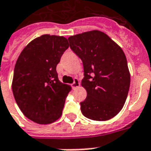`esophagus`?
I'll return each instance as SVG.
<instances>
[{"label":"esophagus","mask_w":151,"mask_h":151,"mask_svg":"<svg viewBox=\"0 0 151 151\" xmlns=\"http://www.w3.org/2000/svg\"><path fill=\"white\" fill-rule=\"evenodd\" d=\"M79 86H80V82H79L78 79H77V78L74 79L73 82L71 84V86H72L73 89H76V88H78Z\"/></svg>","instance_id":"obj_1"}]
</instances>
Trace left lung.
Instances as JSON below:
<instances>
[{
    "instance_id": "1",
    "label": "left lung",
    "mask_w": 151,
    "mask_h": 151,
    "mask_svg": "<svg viewBox=\"0 0 151 151\" xmlns=\"http://www.w3.org/2000/svg\"><path fill=\"white\" fill-rule=\"evenodd\" d=\"M68 40L84 67L81 86L87 97L80 103L82 114L95 121L114 118L122 109L130 84L123 50L98 30L71 36Z\"/></svg>"
}]
</instances>
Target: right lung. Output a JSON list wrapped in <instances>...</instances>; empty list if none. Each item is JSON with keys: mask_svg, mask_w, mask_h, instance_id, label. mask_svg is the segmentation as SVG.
Masks as SVG:
<instances>
[{"mask_svg": "<svg viewBox=\"0 0 151 151\" xmlns=\"http://www.w3.org/2000/svg\"><path fill=\"white\" fill-rule=\"evenodd\" d=\"M68 48L64 37L45 34L30 41L17 58L13 96L24 115L36 123H52L61 116L71 87L59 81L56 67Z\"/></svg>", "mask_w": 151, "mask_h": 151, "instance_id": "1", "label": "right lung"}]
</instances>
